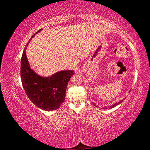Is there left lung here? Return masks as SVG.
Here are the masks:
<instances>
[{
    "label": "left lung",
    "instance_id": "1",
    "mask_svg": "<svg viewBox=\"0 0 150 150\" xmlns=\"http://www.w3.org/2000/svg\"><path fill=\"white\" fill-rule=\"evenodd\" d=\"M130 91H131V90H130V91H129V93H130ZM125 98H126V97H125ZM122 101H123V100H120V101H118V103H115V104H113V105H112L108 106H107V107H106V109H110V108H114V107H115V106H117V105H119V104H120V103H121L122 102ZM93 105H95V106H96V107H98V106L97 105H96L95 103H93Z\"/></svg>",
    "mask_w": 150,
    "mask_h": 150
}]
</instances>
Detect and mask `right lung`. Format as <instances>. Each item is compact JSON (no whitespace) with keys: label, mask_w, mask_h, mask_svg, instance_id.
<instances>
[{"label":"right lung","mask_w":150,"mask_h":150,"mask_svg":"<svg viewBox=\"0 0 150 150\" xmlns=\"http://www.w3.org/2000/svg\"><path fill=\"white\" fill-rule=\"evenodd\" d=\"M42 30L32 35L24 48L20 75L22 86L29 99L42 110L52 111L59 108L65 100L68 82L75 73L73 70H63L45 77L39 75L31 67L26 56V48L32 38Z\"/></svg>","instance_id":"right-lung-1"}]
</instances>
